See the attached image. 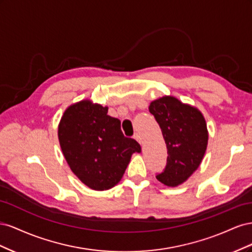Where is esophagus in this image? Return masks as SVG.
Returning <instances> with one entry per match:
<instances>
[{"instance_id":"obj_1","label":"esophagus","mask_w":252,"mask_h":252,"mask_svg":"<svg viewBox=\"0 0 252 252\" xmlns=\"http://www.w3.org/2000/svg\"><path fill=\"white\" fill-rule=\"evenodd\" d=\"M133 138L138 141L140 144H142V138L140 136V134L139 133H134V135H133Z\"/></svg>"}]
</instances>
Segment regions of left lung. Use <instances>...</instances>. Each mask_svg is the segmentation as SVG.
Segmentation results:
<instances>
[{"instance_id": "obj_1", "label": "left lung", "mask_w": 252, "mask_h": 252, "mask_svg": "<svg viewBox=\"0 0 252 252\" xmlns=\"http://www.w3.org/2000/svg\"><path fill=\"white\" fill-rule=\"evenodd\" d=\"M149 111L161 128L168 154L165 169L156 178L166 186L175 187L202 162L208 143L205 119L196 108L168 95L151 102Z\"/></svg>"}]
</instances>
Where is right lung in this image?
Wrapping results in <instances>:
<instances>
[{"instance_id": "right-lung-1", "label": "right lung", "mask_w": 252, "mask_h": 252, "mask_svg": "<svg viewBox=\"0 0 252 252\" xmlns=\"http://www.w3.org/2000/svg\"><path fill=\"white\" fill-rule=\"evenodd\" d=\"M108 108L90 101L68 107L59 125V141L72 172L89 188L107 190L117 185L140 144L126 138L121 121Z\"/></svg>"}]
</instances>
